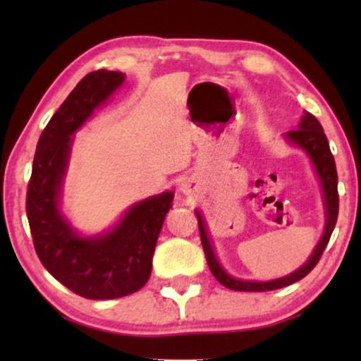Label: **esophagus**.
Segmentation results:
<instances>
[{
	"instance_id": "obj_1",
	"label": "esophagus",
	"mask_w": 361,
	"mask_h": 361,
	"mask_svg": "<svg viewBox=\"0 0 361 361\" xmlns=\"http://www.w3.org/2000/svg\"><path fill=\"white\" fill-rule=\"evenodd\" d=\"M180 190H181V193L186 195V197H190V195L195 193V185L192 183V181H185V183H181Z\"/></svg>"
}]
</instances>
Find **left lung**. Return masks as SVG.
Masks as SVG:
<instances>
[{
  "instance_id": "8db88e82",
  "label": "left lung",
  "mask_w": 361,
  "mask_h": 361,
  "mask_svg": "<svg viewBox=\"0 0 361 361\" xmlns=\"http://www.w3.org/2000/svg\"><path fill=\"white\" fill-rule=\"evenodd\" d=\"M287 139L290 142H293L295 146L304 149L307 152L310 159H312L314 168H316L319 180H321L322 185V193H324V205H326V227L324 234H322L321 241H319L316 251L312 252L307 263L304 267L299 268L297 271L290 273V275L283 276V279L271 280V281H244L238 280L234 276H231L229 273L224 271L221 263L217 261V256H215L212 244H210L209 235H207V229L202 215L198 212V231H200V239L202 246H204L207 263H209L210 271L221 281L224 287L231 290H238V292H267V290H276L283 288L287 285L295 283L304 279L305 275H309L312 271V268L316 267L321 259L322 252H324L327 243H329L331 234H333L334 226H336L338 221V210H339V195H338V173H336V163H334V157L331 154L329 142H327V137L322 130V126L319 123V120L314 117L312 114L305 111L304 117H302L299 128L295 130L287 132Z\"/></svg>"
}]
</instances>
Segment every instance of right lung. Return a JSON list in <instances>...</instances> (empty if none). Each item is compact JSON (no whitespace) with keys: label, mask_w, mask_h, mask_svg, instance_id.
<instances>
[{"label":"right lung","mask_w":361,"mask_h":361,"mask_svg":"<svg viewBox=\"0 0 361 361\" xmlns=\"http://www.w3.org/2000/svg\"><path fill=\"white\" fill-rule=\"evenodd\" d=\"M123 80L122 73L98 69L78 82L40 135L27 190L37 256L64 287L93 300L130 295L147 283L157 238L175 197L166 192L139 202L110 233L94 238L78 235L62 217L59 195L73 134Z\"/></svg>","instance_id":"1"}]
</instances>
